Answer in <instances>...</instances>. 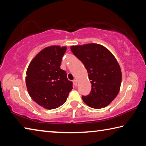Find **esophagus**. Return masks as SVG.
Instances as JSON below:
<instances>
[{
  "mask_svg": "<svg viewBox=\"0 0 146 146\" xmlns=\"http://www.w3.org/2000/svg\"><path fill=\"white\" fill-rule=\"evenodd\" d=\"M73 84H74V86H76L77 85V80H73Z\"/></svg>",
  "mask_w": 146,
  "mask_h": 146,
  "instance_id": "esophagus-1",
  "label": "esophagus"
}]
</instances>
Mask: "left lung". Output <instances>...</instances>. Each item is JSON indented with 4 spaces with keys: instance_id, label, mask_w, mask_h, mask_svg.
<instances>
[{
    "instance_id": "obj_1",
    "label": "left lung",
    "mask_w": 146,
    "mask_h": 146,
    "mask_svg": "<svg viewBox=\"0 0 146 146\" xmlns=\"http://www.w3.org/2000/svg\"><path fill=\"white\" fill-rule=\"evenodd\" d=\"M71 50L84 64L91 80V93L82 96L84 102L95 109L106 107L117 96L122 82V72L117 59L98 44L72 46Z\"/></svg>"
}]
</instances>
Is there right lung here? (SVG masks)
I'll return each instance as SVG.
<instances>
[{
	"label": "right lung",
	"instance_id": "1",
	"mask_svg": "<svg viewBox=\"0 0 146 146\" xmlns=\"http://www.w3.org/2000/svg\"><path fill=\"white\" fill-rule=\"evenodd\" d=\"M66 46H51L41 50L31 60L26 71V84L35 102L47 110L57 108L66 102L73 83L60 69Z\"/></svg>",
	"mask_w": 146,
	"mask_h": 146
}]
</instances>
